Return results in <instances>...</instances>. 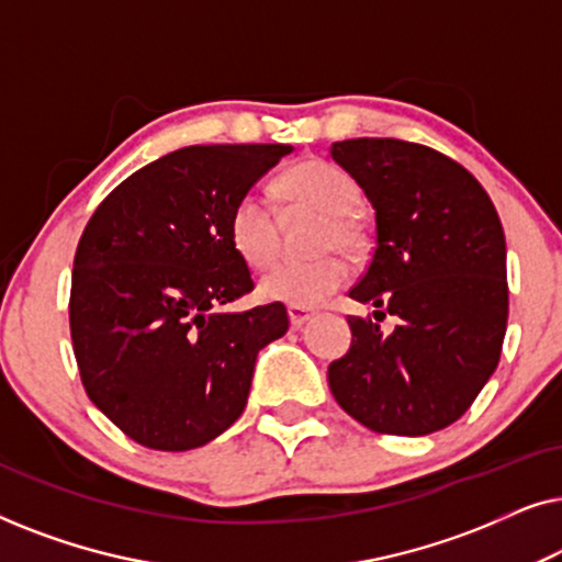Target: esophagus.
<instances>
[{
	"label": "esophagus",
	"mask_w": 562,
	"mask_h": 562,
	"mask_svg": "<svg viewBox=\"0 0 562 562\" xmlns=\"http://www.w3.org/2000/svg\"><path fill=\"white\" fill-rule=\"evenodd\" d=\"M312 317H314L312 310H304V306H289V322L294 329L304 327Z\"/></svg>",
	"instance_id": "1"
}]
</instances>
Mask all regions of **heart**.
Listing matches in <instances>:
<instances>
[{
    "mask_svg": "<svg viewBox=\"0 0 562 562\" xmlns=\"http://www.w3.org/2000/svg\"><path fill=\"white\" fill-rule=\"evenodd\" d=\"M279 187L294 204L327 214L322 227V250L314 260H281L258 281L260 296L289 306H319L348 281L350 263L337 248L358 250L363 229L358 225L360 189L350 173L327 160H302L281 176ZM229 243L248 266L271 263L279 250V217L271 199L260 189L237 196L229 212Z\"/></svg>",
    "mask_w": 562,
    "mask_h": 562,
    "instance_id": "b5f03b06",
    "label": "heart"
}]
</instances>
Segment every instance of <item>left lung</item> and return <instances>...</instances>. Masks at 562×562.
Wrapping results in <instances>:
<instances>
[{
    "label": "left lung",
    "instance_id": "8db88e82",
    "mask_svg": "<svg viewBox=\"0 0 562 562\" xmlns=\"http://www.w3.org/2000/svg\"><path fill=\"white\" fill-rule=\"evenodd\" d=\"M375 210V250L350 296V350L329 363L333 396L373 432L419 437L463 417L496 371L509 317L496 206L463 166L394 137L333 143ZM400 325L383 334L378 319Z\"/></svg>",
    "mask_w": 562,
    "mask_h": 562
}]
</instances>
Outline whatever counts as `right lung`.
Masks as SVG:
<instances>
[{"label": "right lung", "instance_id": "obj_1", "mask_svg": "<svg viewBox=\"0 0 562 562\" xmlns=\"http://www.w3.org/2000/svg\"><path fill=\"white\" fill-rule=\"evenodd\" d=\"M291 145H189L120 183L74 258L71 340L83 389L153 450L202 448L248 404L258 352L289 329L283 304L222 312L252 289L229 212Z\"/></svg>", "mask_w": 562, "mask_h": 562}]
</instances>
